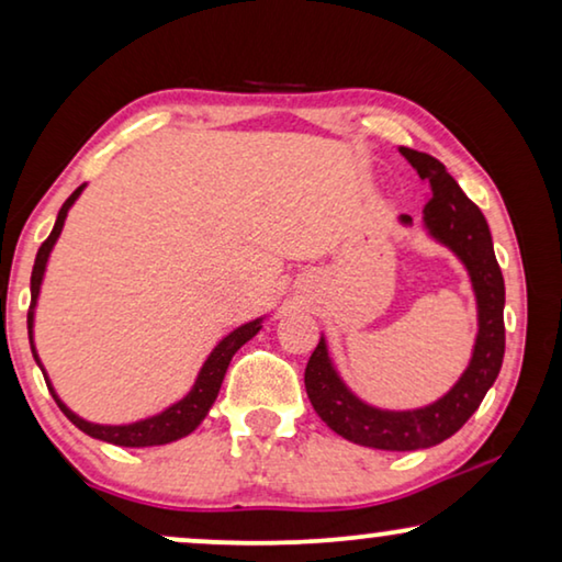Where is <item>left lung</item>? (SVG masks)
Listing matches in <instances>:
<instances>
[{
    "mask_svg": "<svg viewBox=\"0 0 562 562\" xmlns=\"http://www.w3.org/2000/svg\"><path fill=\"white\" fill-rule=\"evenodd\" d=\"M398 153L429 187L422 210L427 237L448 248L468 271L479 333L471 360L448 394L417 409H383L360 398L337 371L327 337H319L304 371L306 396L333 432L375 450H422L448 440L479 409L504 360V276L496 263L486 217L440 160L412 148H398ZM398 225L412 227L414 222L409 214H398Z\"/></svg>",
    "mask_w": 562,
    "mask_h": 562,
    "instance_id": "8db88e82",
    "label": "left lung"
}]
</instances>
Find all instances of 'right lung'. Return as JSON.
<instances>
[{"label":"right lung","mask_w":562,"mask_h":562,"mask_svg":"<svg viewBox=\"0 0 562 562\" xmlns=\"http://www.w3.org/2000/svg\"><path fill=\"white\" fill-rule=\"evenodd\" d=\"M83 189H87V183H81V187L66 199L64 206H60L58 217H56V225H53V229H50L48 240L41 245V250H37V256H35L33 276H30V312H27L30 350H33L35 363L43 371L45 383H48L50 394H53V398H56V404L60 406V412H64L66 417L71 419L83 435L94 437V440H102V442L120 445V448H153V445L176 442V440H181V437L191 435L199 425H202L204 417L212 409V404L217 402V394L222 389V381H225L229 360H233L235 352L240 350L245 342L252 340V337H256L260 329H263L266 314H263V317H258V319L245 322V325L235 327L233 333H227L225 337H222V340L212 348L210 356H206L202 368H199L196 379H194V383H191V389L187 391V396H181L179 402L168 404L166 409L150 414V417H145V419L127 422V425H99V422H89V419L79 417V414H76L74 409H68L64 398L58 396V391L53 389V383L48 379V371H45L43 360H41V356H37V348H35V310H37V299H41L45 271H48L50 252H53V248H56L60 233H64L68 210H71V206L76 204V199L81 196Z\"/></svg>","instance_id":"add662e5"}]
</instances>
